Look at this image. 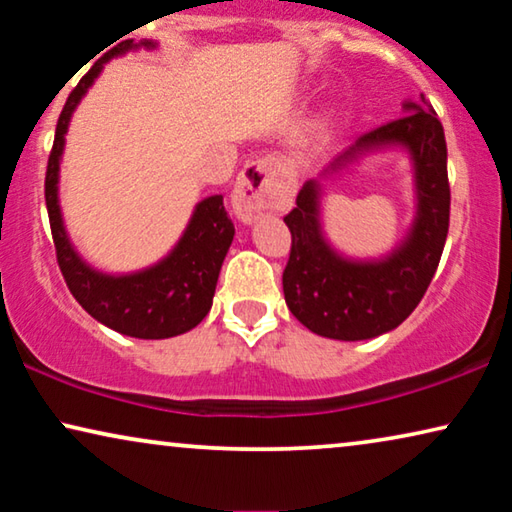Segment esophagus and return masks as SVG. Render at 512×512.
Returning a JSON list of instances; mask_svg holds the SVG:
<instances>
[{
	"label": "esophagus",
	"instance_id": "obj_1",
	"mask_svg": "<svg viewBox=\"0 0 512 512\" xmlns=\"http://www.w3.org/2000/svg\"><path fill=\"white\" fill-rule=\"evenodd\" d=\"M233 209L237 219L251 223L258 216L275 209L284 202V186L279 179V163L275 158H261L244 167L237 177L233 195Z\"/></svg>",
	"mask_w": 512,
	"mask_h": 512
}]
</instances>
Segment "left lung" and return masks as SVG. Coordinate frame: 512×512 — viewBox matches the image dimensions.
<instances>
[{
  "label": "left lung",
  "mask_w": 512,
  "mask_h": 512,
  "mask_svg": "<svg viewBox=\"0 0 512 512\" xmlns=\"http://www.w3.org/2000/svg\"><path fill=\"white\" fill-rule=\"evenodd\" d=\"M409 153L416 184V216L404 240L380 259H352L335 250L320 226L318 179L305 181L296 207L284 216L291 256L282 284L293 317L321 338L370 340L394 331L424 298L443 256L450 228L445 132L424 95L403 102V116L356 139L319 178H327L368 152Z\"/></svg>",
  "instance_id": "8db88e82"
}]
</instances>
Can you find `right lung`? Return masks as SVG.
<instances>
[{
    "instance_id": "obj_1",
    "label": "right lung",
    "mask_w": 512,
    "mask_h": 512,
    "mask_svg": "<svg viewBox=\"0 0 512 512\" xmlns=\"http://www.w3.org/2000/svg\"><path fill=\"white\" fill-rule=\"evenodd\" d=\"M156 46V41L151 39L139 41V44L132 39L121 41L90 67V72L67 97L65 109L58 118L46 170V209L51 219L58 265L69 291L90 317L109 326L111 331L139 340L174 338V335L191 331L207 317V312L212 310L223 258L235 237V226L223 207V195H209L195 205L177 244L149 268L121 272V275L102 272L93 268L69 240L60 209L58 184L72 114L111 58L139 51V48L153 51Z\"/></svg>"
}]
</instances>
